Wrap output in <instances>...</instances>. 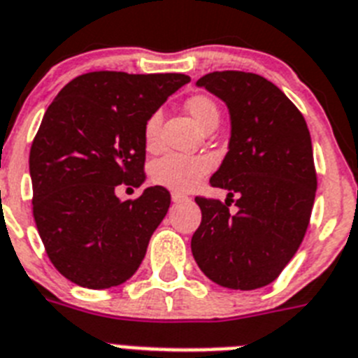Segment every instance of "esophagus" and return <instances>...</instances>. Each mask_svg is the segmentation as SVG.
I'll return each mask as SVG.
<instances>
[{"instance_id":"obj_1","label":"esophagus","mask_w":358,"mask_h":358,"mask_svg":"<svg viewBox=\"0 0 358 358\" xmlns=\"http://www.w3.org/2000/svg\"><path fill=\"white\" fill-rule=\"evenodd\" d=\"M171 198H173V202H176V203L187 202V200H189V198L185 196L184 193H178V191H173V193H171Z\"/></svg>"}]
</instances>
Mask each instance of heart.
<instances>
[{
	"instance_id": "1",
	"label": "heart",
	"mask_w": 358,
	"mask_h": 358,
	"mask_svg": "<svg viewBox=\"0 0 358 358\" xmlns=\"http://www.w3.org/2000/svg\"><path fill=\"white\" fill-rule=\"evenodd\" d=\"M185 109L193 116L198 127L203 129L207 123L218 122V107L211 98L203 94H194L185 101ZM162 114L152 113L143 125V138L147 147H156L160 136ZM213 164L206 156H191L171 152L152 164L151 178L156 184L174 189V191H191L200 184V180L211 171Z\"/></svg>"
}]
</instances>
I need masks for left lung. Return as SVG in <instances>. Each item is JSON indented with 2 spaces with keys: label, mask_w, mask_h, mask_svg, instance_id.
Listing matches in <instances>:
<instances>
[{
  "label": "left lung",
  "mask_w": 358,
  "mask_h": 358,
  "mask_svg": "<svg viewBox=\"0 0 358 358\" xmlns=\"http://www.w3.org/2000/svg\"><path fill=\"white\" fill-rule=\"evenodd\" d=\"M196 83L227 103L231 140L209 180L227 191V200L194 198L202 222L191 251L218 286L258 289L280 275L308 231L317 193L309 129L296 105L264 76L220 71Z\"/></svg>",
  "instance_id": "obj_1"
}]
</instances>
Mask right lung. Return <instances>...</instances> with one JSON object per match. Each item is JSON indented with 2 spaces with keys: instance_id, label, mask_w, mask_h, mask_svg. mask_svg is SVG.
<instances>
[{
  "instance_id": "obj_1",
  "label": "right lung",
  "mask_w": 358,
  "mask_h": 358,
  "mask_svg": "<svg viewBox=\"0 0 358 358\" xmlns=\"http://www.w3.org/2000/svg\"><path fill=\"white\" fill-rule=\"evenodd\" d=\"M189 82L178 72H87L45 113L29 156L32 215L52 266L78 286H120L142 264L171 194L155 185L122 202L116 189L145 180L143 125Z\"/></svg>"
}]
</instances>
